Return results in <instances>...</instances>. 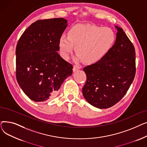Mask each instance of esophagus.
<instances>
[{
	"instance_id": "obj_1",
	"label": "esophagus",
	"mask_w": 147,
	"mask_h": 147,
	"mask_svg": "<svg viewBox=\"0 0 147 147\" xmlns=\"http://www.w3.org/2000/svg\"><path fill=\"white\" fill-rule=\"evenodd\" d=\"M79 69H80V67L79 66H78V65H74L73 69V72H76L77 71H78Z\"/></svg>"
}]
</instances>
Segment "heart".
<instances>
[{
	"mask_svg": "<svg viewBox=\"0 0 147 147\" xmlns=\"http://www.w3.org/2000/svg\"><path fill=\"white\" fill-rule=\"evenodd\" d=\"M115 40V33L110 27L78 24L69 29L67 36L63 34L60 37L59 47L64 59H68L76 47L78 59L92 64L109 53Z\"/></svg>",
	"mask_w": 147,
	"mask_h": 147,
	"instance_id": "obj_1",
	"label": "heart"
}]
</instances>
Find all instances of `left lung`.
Returning <instances> with one entry per match:
<instances>
[{"label":"left lung","instance_id":"8db88e82","mask_svg":"<svg viewBox=\"0 0 147 147\" xmlns=\"http://www.w3.org/2000/svg\"><path fill=\"white\" fill-rule=\"evenodd\" d=\"M115 27L117 33L111 50L97 63L83 68L87 80L83 95L100 109L113 106L125 96L136 73L134 46L121 27Z\"/></svg>","mask_w":147,"mask_h":147}]
</instances>
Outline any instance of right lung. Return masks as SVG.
Returning a JSON list of instances; mask_svg holds the SVG:
<instances>
[{"mask_svg": "<svg viewBox=\"0 0 147 147\" xmlns=\"http://www.w3.org/2000/svg\"><path fill=\"white\" fill-rule=\"evenodd\" d=\"M63 18L38 20L23 33L16 48V77L25 94L35 102H45L58 94L73 73V65L58 53L59 40L67 27Z\"/></svg>", "mask_w": 147, "mask_h": 147, "instance_id": "add662e5", "label": "right lung"}]
</instances>
